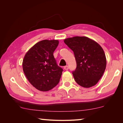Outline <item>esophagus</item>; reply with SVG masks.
<instances>
[{"mask_svg": "<svg viewBox=\"0 0 123 123\" xmlns=\"http://www.w3.org/2000/svg\"><path fill=\"white\" fill-rule=\"evenodd\" d=\"M64 69L66 70H68L69 69V67L68 66H65L64 67Z\"/></svg>", "mask_w": 123, "mask_h": 123, "instance_id": "esophagus-1", "label": "esophagus"}]
</instances>
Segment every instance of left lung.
<instances>
[{
    "instance_id": "left-lung-1",
    "label": "left lung",
    "mask_w": 123,
    "mask_h": 123,
    "mask_svg": "<svg viewBox=\"0 0 123 123\" xmlns=\"http://www.w3.org/2000/svg\"><path fill=\"white\" fill-rule=\"evenodd\" d=\"M74 54L77 68L72 71L78 85L90 88L97 84L106 67L105 52L101 46L85 36H74L64 40Z\"/></svg>"
}]
</instances>
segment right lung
Segmentation results:
<instances>
[{
    "label": "right lung",
    "instance_id": "obj_1",
    "mask_svg": "<svg viewBox=\"0 0 123 123\" xmlns=\"http://www.w3.org/2000/svg\"><path fill=\"white\" fill-rule=\"evenodd\" d=\"M59 44L57 40H42L32 47L23 61V69L33 87L47 91L58 84L62 69L56 64L53 52Z\"/></svg>",
    "mask_w": 123,
    "mask_h": 123
}]
</instances>
